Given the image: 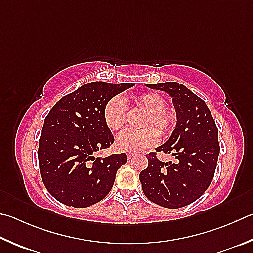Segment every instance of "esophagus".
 Here are the masks:
<instances>
[{"label":"esophagus","instance_id":"34e87169","mask_svg":"<svg viewBox=\"0 0 253 253\" xmlns=\"http://www.w3.org/2000/svg\"><path fill=\"white\" fill-rule=\"evenodd\" d=\"M134 156H135L134 153H127V158L128 159H131L132 157H134Z\"/></svg>","mask_w":253,"mask_h":253}]
</instances>
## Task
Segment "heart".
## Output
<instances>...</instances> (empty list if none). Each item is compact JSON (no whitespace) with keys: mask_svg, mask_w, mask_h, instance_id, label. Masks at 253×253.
I'll return each instance as SVG.
<instances>
[{"mask_svg":"<svg viewBox=\"0 0 253 253\" xmlns=\"http://www.w3.org/2000/svg\"><path fill=\"white\" fill-rule=\"evenodd\" d=\"M134 103L147 113L141 130H125L118 135L116 148L121 151H138L154 146L158 135L168 136L177 125V113L166 107V100L157 93H145L134 97ZM106 126L118 131L126 125L127 105L121 96H115L105 105L103 112Z\"/></svg>","mask_w":253,"mask_h":253,"instance_id":"heart-1","label":"heart"}]
</instances>
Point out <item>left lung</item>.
Instances as JSON below:
<instances>
[{
  "label": "left lung",
  "instance_id": "8db88e82",
  "mask_svg": "<svg viewBox=\"0 0 253 253\" xmlns=\"http://www.w3.org/2000/svg\"><path fill=\"white\" fill-rule=\"evenodd\" d=\"M146 86L171 96L177 125L170 138L147 155L148 166L139 174L142 191L154 204L181 208L203 196L212 181L220 151L218 128L206 103L185 85L166 82ZM159 151L176 155L177 163L160 162Z\"/></svg>",
  "mask_w": 253,
  "mask_h": 253
}]
</instances>
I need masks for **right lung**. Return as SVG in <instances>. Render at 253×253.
<instances>
[{
	"instance_id": "right-lung-1",
	"label": "right lung",
	"mask_w": 253,
	"mask_h": 253,
	"mask_svg": "<svg viewBox=\"0 0 253 253\" xmlns=\"http://www.w3.org/2000/svg\"><path fill=\"white\" fill-rule=\"evenodd\" d=\"M132 83L91 82L64 96L45 117L40 137L39 165L43 183L55 199L85 208L108 195L126 154L95 158L109 148L114 136L104 121L105 105Z\"/></svg>"
}]
</instances>
